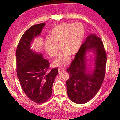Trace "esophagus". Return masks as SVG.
I'll return each mask as SVG.
<instances>
[{
  "mask_svg": "<svg viewBox=\"0 0 120 120\" xmlns=\"http://www.w3.org/2000/svg\"><path fill=\"white\" fill-rule=\"evenodd\" d=\"M65 71V69L64 68H59V73H61V72H63V71Z\"/></svg>",
  "mask_w": 120,
  "mask_h": 120,
  "instance_id": "34e87169",
  "label": "esophagus"
}]
</instances>
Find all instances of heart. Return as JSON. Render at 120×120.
I'll list each match as a JSON object with an SVG mask.
<instances>
[{
    "label": "heart",
    "instance_id": "obj_1",
    "mask_svg": "<svg viewBox=\"0 0 120 120\" xmlns=\"http://www.w3.org/2000/svg\"><path fill=\"white\" fill-rule=\"evenodd\" d=\"M85 34L84 26L81 22L63 23L54 27L50 32V38L45 40L44 48L46 53L51 56L56 55L58 45L61 49L53 61L54 66H67L70 55H74L81 49Z\"/></svg>",
    "mask_w": 120,
    "mask_h": 120
}]
</instances>
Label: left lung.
Listing matches in <instances>:
<instances>
[{
  "label": "left lung",
  "instance_id": "obj_1",
  "mask_svg": "<svg viewBox=\"0 0 120 120\" xmlns=\"http://www.w3.org/2000/svg\"><path fill=\"white\" fill-rule=\"evenodd\" d=\"M94 54V68L86 67L87 52ZM107 55L101 39L95 34L86 38L67 69L70 78L66 81L68 95L75 103L82 104L92 99L102 85L106 72Z\"/></svg>",
  "mask_w": 120,
  "mask_h": 120
}]
</instances>
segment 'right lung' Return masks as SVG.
<instances>
[{
	"instance_id": "right-lung-1",
	"label": "right lung",
	"mask_w": 120,
	"mask_h": 120,
	"mask_svg": "<svg viewBox=\"0 0 120 120\" xmlns=\"http://www.w3.org/2000/svg\"><path fill=\"white\" fill-rule=\"evenodd\" d=\"M45 23L33 25L25 31L18 44L16 72L21 88L28 98L36 103H45L51 97L58 69L48 71L49 63L41 53L32 50L34 39L39 36Z\"/></svg>"
}]
</instances>
